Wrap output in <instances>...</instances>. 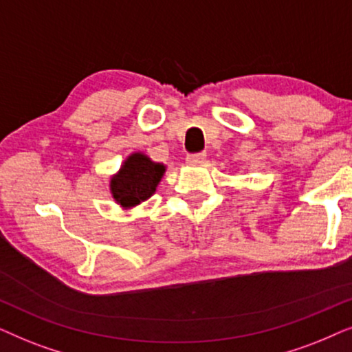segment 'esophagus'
Instances as JSON below:
<instances>
[{
    "instance_id": "esophagus-1",
    "label": "esophagus",
    "mask_w": 352,
    "mask_h": 352,
    "mask_svg": "<svg viewBox=\"0 0 352 352\" xmlns=\"http://www.w3.org/2000/svg\"><path fill=\"white\" fill-rule=\"evenodd\" d=\"M206 161V153H196V154H188L186 156V162L191 164V166H198V164H203Z\"/></svg>"
}]
</instances>
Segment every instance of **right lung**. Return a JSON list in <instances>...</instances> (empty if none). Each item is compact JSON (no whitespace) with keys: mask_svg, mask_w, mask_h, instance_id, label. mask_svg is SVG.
Masks as SVG:
<instances>
[{"mask_svg":"<svg viewBox=\"0 0 352 352\" xmlns=\"http://www.w3.org/2000/svg\"><path fill=\"white\" fill-rule=\"evenodd\" d=\"M166 166L154 162L144 153H132L111 177L109 190L120 208L132 209L151 198L166 173Z\"/></svg>","mask_w":352,"mask_h":352,"instance_id":"1","label":"right lung"}]
</instances>
